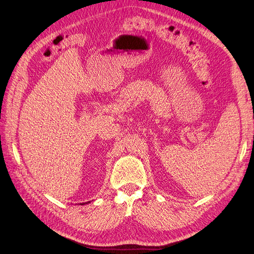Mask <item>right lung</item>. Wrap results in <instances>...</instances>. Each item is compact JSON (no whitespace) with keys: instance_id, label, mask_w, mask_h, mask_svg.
<instances>
[{"instance_id":"right-lung-1","label":"right lung","mask_w":254,"mask_h":254,"mask_svg":"<svg viewBox=\"0 0 254 254\" xmlns=\"http://www.w3.org/2000/svg\"><path fill=\"white\" fill-rule=\"evenodd\" d=\"M88 203H90V201H89V202H86V203H82L81 205H84V204H88Z\"/></svg>"}]
</instances>
